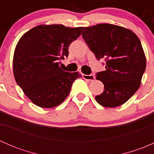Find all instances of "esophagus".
<instances>
[{"label":"esophagus","mask_w":154,"mask_h":154,"mask_svg":"<svg viewBox=\"0 0 154 154\" xmlns=\"http://www.w3.org/2000/svg\"><path fill=\"white\" fill-rule=\"evenodd\" d=\"M83 77L85 79V80H89V81H93L94 80L95 77L93 74H89V75H86V74H83Z\"/></svg>","instance_id":"esophagus-1"}]
</instances>
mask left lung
Wrapping results in <instances>:
<instances>
[{"label": "left lung", "mask_w": 154, "mask_h": 154, "mask_svg": "<svg viewBox=\"0 0 154 154\" xmlns=\"http://www.w3.org/2000/svg\"><path fill=\"white\" fill-rule=\"evenodd\" d=\"M83 39L98 60L105 58L106 70L96 74L104 91L95 97L101 106L124 104L139 89L146 58L139 37L130 29L110 24L83 28Z\"/></svg>", "instance_id": "8db88e82"}]
</instances>
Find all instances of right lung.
Segmentation results:
<instances>
[{"mask_svg": "<svg viewBox=\"0 0 154 154\" xmlns=\"http://www.w3.org/2000/svg\"><path fill=\"white\" fill-rule=\"evenodd\" d=\"M83 27L63 24L36 26L18 41L13 57L15 80L36 106L52 108L64 101L78 72H66L60 60L68 56L70 44L82 33Z\"/></svg>", "mask_w": 154, "mask_h": 154, "instance_id": "obj_1", "label": "right lung"}]
</instances>
